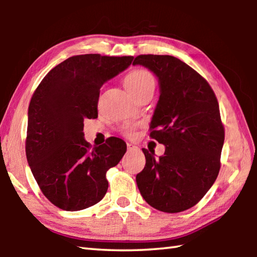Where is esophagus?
Here are the masks:
<instances>
[{"label": "esophagus", "mask_w": 257, "mask_h": 257, "mask_svg": "<svg viewBox=\"0 0 257 257\" xmlns=\"http://www.w3.org/2000/svg\"><path fill=\"white\" fill-rule=\"evenodd\" d=\"M127 149H128V151H134V150H137L138 147L137 146H135V145H133V144H127Z\"/></svg>", "instance_id": "obj_1"}]
</instances>
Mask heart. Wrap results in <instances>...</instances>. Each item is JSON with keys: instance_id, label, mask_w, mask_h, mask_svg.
<instances>
[{"instance_id": "heart-1", "label": "heart", "mask_w": 257, "mask_h": 257, "mask_svg": "<svg viewBox=\"0 0 257 257\" xmlns=\"http://www.w3.org/2000/svg\"><path fill=\"white\" fill-rule=\"evenodd\" d=\"M124 86L128 92L135 95L143 92L147 88H154L155 81L153 76L151 75L149 71L146 70H135L130 72L129 75L124 78ZM125 136H132L133 129H125L124 130Z\"/></svg>"}]
</instances>
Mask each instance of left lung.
I'll return each instance as SVG.
<instances>
[{"instance_id":"obj_1","label":"left lung","mask_w":257,"mask_h":257,"mask_svg":"<svg viewBox=\"0 0 257 257\" xmlns=\"http://www.w3.org/2000/svg\"><path fill=\"white\" fill-rule=\"evenodd\" d=\"M133 64L147 68L159 79L150 136L165 146L159 159L143 149L146 164L136 176L138 189L156 210H188L219 175L224 142L219 103L208 82L175 56L138 55Z\"/></svg>"}]
</instances>
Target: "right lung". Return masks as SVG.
Returning <instances> with one entry per match:
<instances>
[{
	"mask_svg": "<svg viewBox=\"0 0 257 257\" xmlns=\"http://www.w3.org/2000/svg\"><path fill=\"white\" fill-rule=\"evenodd\" d=\"M134 56H71L43 78L28 107L26 155L42 193L64 211H80L105 196L106 171L127 145L111 137L90 149L84 120L97 118L99 89L125 70Z\"/></svg>",
	"mask_w": 257,
	"mask_h": 257,
	"instance_id": "add662e5",
	"label": "right lung"
}]
</instances>
